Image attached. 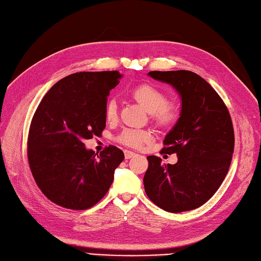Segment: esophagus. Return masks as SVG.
<instances>
[{
    "label": "esophagus",
    "instance_id": "obj_1",
    "mask_svg": "<svg viewBox=\"0 0 261 261\" xmlns=\"http://www.w3.org/2000/svg\"><path fill=\"white\" fill-rule=\"evenodd\" d=\"M124 153H125V158H126V159H130V158L136 155L135 152H132V151H128V150H125Z\"/></svg>",
    "mask_w": 261,
    "mask_h": 261
}]
</instances>
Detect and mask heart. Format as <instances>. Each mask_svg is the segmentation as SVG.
Wrapping results in <instances>:
<instances>
[{
    "instance_id": "heart-1",
    "label": "heart",
    "mask_w": 261,
    "mask_h": 261,
    "mask_svg": "<svg viewBox=\"0 0 261 261\" xmlns=\"http://www.w3.org/2000/svg\"><path fill=\"white\" fill-rule=\"evenodd\" d=\"M132 97L143 108L151 113L152 119L161 127H170L177 123L180 117V106L177 101L167 100V93L153 84L144 83L132 90ZM106 120L115 121L117 119V103L110 99L105 107ZM153 140L151 132L144 129H124L117 137L121 144L133 148H141Z\"/></svg>"
}]
</instances>
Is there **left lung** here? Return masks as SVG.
<instances>
[{
	"mask_svg": "<svg viewBox=\"0 0 261 261\" xmlns=\"http://www.w3.org/2000/svg\"><path fill=\"white\" fill-rule=\"evenodd\" d=\"M148 75L177 90L181 113L164 138L163 152L178 162L163 164L147 156L144 188L147 197L170 213L205 204L220 188L234 150V130L225 103L208 82L190 71H152Z\"/></svg>",
	"mask_w": 261,
	"mask_h": 261,
	"instance_id": "left-lung-1",
	"label": "left lung"
}]
</instances>
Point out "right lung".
<instances>
[{
	"label": "right lung",
	"instance_id": "right-lung-1",
	"mask_svg": "<svg viewBox=\"0 0 261 261\" xmlns=\"http://www.w3.org/2000/svg\"><path fill=\"white\" fill-rule=\"evenodd\" d=\"M121 76L118 71L74 73L40 101L29 128L28 161L37 186L53 203L88 210L109 190L124 152L109 145L95 154L83 141L105 129L107 97Z\"/></svg>",
	"mask_w": 261,
	"mask_h": 261
}]
</instances>
